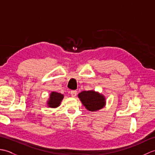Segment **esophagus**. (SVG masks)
Segmentation results:
<instances>
[{"mask_svg": "<svg viewBox=\"0 0 155 155\" xmlns=\"http://www.w3.org/2000/svg\"><path fill=\"white\" fill-rule=\"evenodd\" d=\"M71 94L72 97H75L77 94V91H72L71 92Z\"/></svg>", "mask_w": 155, "mask_h": 155, "instance_id": "esophagus-1", "label": "esophagus"}]
</instances>
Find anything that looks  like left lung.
Here are the masks:
<instances>
[{
    "instance_id": "8db88e82",
    "label": "left lung",
    "mask_w": 155,
    "mask_h": 155,
    "mask_svg": "<svg viewBox=\"0 0 155 155\" xmlns=\"http://www.w3.org/2000/svg\"><path fill=\"white\" fill-rule=\"evenodd\" d=\"M78 97L87 110L91 112L102 109L107 103L104 95L94 90L82 91L78 94Z\"/></svg>"
}]
</instances>
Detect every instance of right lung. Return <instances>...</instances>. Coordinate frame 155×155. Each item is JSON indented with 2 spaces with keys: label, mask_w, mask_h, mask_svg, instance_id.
Returning <instances> with one entry per match:
<instances>
[{
  "label": "right lung",
  "mask_w": 155,
  "mask_h": 155,
  "mask_svg": "<svg viewBox=\"0 0 155 155\" xmlns=\"http://www.w3.org/2000/svg\"><path fill=\"white\" fill-rule=\"evenodd\" d=\"M64 98V95L57 92H52L49 95V98L47 101V104L48 107L52 108H57L61 103V101Z\"/></svg>",
  "instance_id": "right-lung-1"
}]
</instances>
